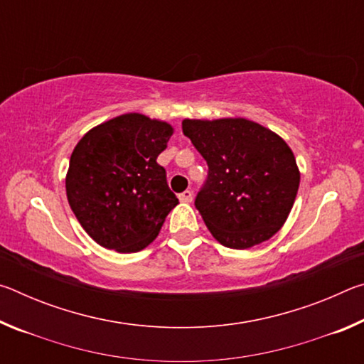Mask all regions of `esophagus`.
<instances>
[{
  "instance_id": "obj_1",
  "label": "esophagus",
  "mask_w": 364,
  "mask_h": 364,
  "mask_svg": "<svg viewBox=\"0 0 364 364\" xmlns=\"http://www.w3.org/2000/svg\"><path fill=\"white\" fill-rule=\"evenodd\" d=\"M178 199L184 202V204H189V202H193V191H184V193L178 196Z\"/></svg>"
}]
</instances>
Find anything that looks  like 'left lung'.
Instances as JSON below:
<instances>
[{"instance_id": "8db88e82", "label": "left lung", "mask_w": 364, "mask_h": 364, "mask_svg": "<svg viewBox=\"0 0 364 364\" xmlns=\"http://www.w3.org/2000/svg\"><path fill=\"white\" fill-rule=\"evenodd\" d=\"M183 133L208 165L196 207L212 236L237 250L273 237L286 223L300 184L286 141L242 117L184 119Z\"/></svg>"}]
</instances>
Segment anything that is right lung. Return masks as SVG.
Here are the masks:
<instances>
[{"mask_svg":"<svg viewBox=\"0 0 364 364\" xmlns=\"http://www.w3.org/2000/svg\"><path fill=\"white\" fill-rule=\"evenodd\" d=\"M173 132L168 122L128 112L93 127L77 143L65 175L67 199L102 247L143 250L178 205L157 164Z\"/></svg>","mask_w":364,"mask_h":364,"instance_id":"right-lung-1","label":"right lung"}]
</instances>
